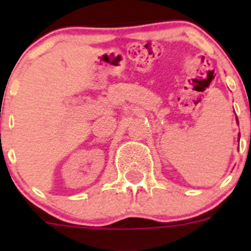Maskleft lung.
Masks as SVG:
<instances>
[{
  "label": "left lung",
  "mask_w": 251,
  "mask_h": 251,
  "mask_svg": "<svg viewBox=\"0 0 251 251\" xmlns=\"http://www.w3.org/2000/svg\"><path fill=\"white\" fill-rule=\"evenodd\" d=\"M236 123L239 124V119H238V117H236ZM239 136H240V133H239ZM239 139H240V138H239Z\"/></svg>",
  "instance_id": "8db88e82"
}]
</instances>
